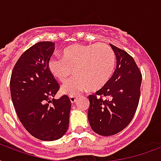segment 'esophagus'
I'll list each match as a JSON object with an SVG mask.
<instances>
[{
    "label": "esophagus",
    "instance_id": "34e87169",
    "mask_svg": "<svg viewBox=\"0 0 161 161\" xmlns=\"http://www.w3.org/2000/svg\"><path fill=\"white\" fill-rule=\"evenodd\" d=\"M69 98H70V101L72 103H75L76 100H77V97L76 96H69Z\"/></svg>",
    "mask_w": 161,
    "mask_h": 161
}]
</instances>
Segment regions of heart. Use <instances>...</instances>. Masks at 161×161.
Segmentation results:
<instances>
[{"label":"heart","mask_w":161,"mask_h":161,"mask_svg":"<svg viewBox=\"0 0 161 161\" xmlns=\"http://www.w3.org/2000/svg\"><path fill=\"white\" fill-rule=\"evenodd\" d=\"M63 57L50 58L47 67L60 83L67 82L75 69L77 76L62 88V93L70 96L88 88H103L111 78L116 63L114 52L105 43L75 44L64 49Z\"/></svg>","instance_id":"obj_1"}]
</instances>
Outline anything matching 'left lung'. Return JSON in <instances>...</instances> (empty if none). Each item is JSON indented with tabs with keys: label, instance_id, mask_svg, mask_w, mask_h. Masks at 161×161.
<instances>
[{
	"label": "left lung",
	"instance_id": "1",
	"mask_svg": "<svg viewBox=\"0 0 161 161\" xmlns=\"http://www.w3.org/2000/svg\"><path fill=\"white\" fill-rule=\"evenodd\" d=\"M117 58L114 73L103 88L88 96V121L98 135L122 131L135 116L140 97L142 74L133 57L110 44Z\"/></svg>",
	"mask_w": 161,
	"mask_h": 161
}]
</instances>
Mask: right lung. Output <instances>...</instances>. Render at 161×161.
I'll return each instance as SVG.
<instances>
[{
	"instance_id": "1",
	"label": "right lung",
	"mask_w": 161,
	"mask_h": 161,
	"mask_svg": "<svg viewBox=\"0 0 161 161\" xmlns=\"http://www.w3.org/2000/svg\"><path fill=\"white\" fill-rule=\"evenodd\" d=\"M54 45L52 42H39L24 52L10 80L11 100L18 119L27 132L45 141L65 135L71 109L67 95L53 98L60 88L47 67Z\"/></svg>"
}]
</instances>
